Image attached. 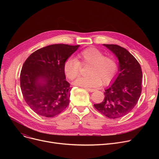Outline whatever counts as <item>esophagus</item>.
Returning a JSON list of instances; mask_svg holds the SVG:
<instances>
[{"instance_id": "34e87169", "label": "esophagus", "mask_w": 159, "mask_h": 159, "mask_svg": "<svg viewBox=\"0 0 159 159\" xmlns=\"http://www.w3.org/2000/svg\"><path fill=\"white\" fill-rule=\"evenodd\" d=\"M87 91H89V92H94V91H95V89H92V88H86Z\"/></svg>"}]
</instances>
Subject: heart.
<instances>
[{"mask_svg":"<svg viewBox=\"0 0 159 159\" xmlns=\"http://www.w3.org/2000/svg\"><path fill=\"white\" fill-rule=\"evenodd\" d=\"M78 61L69 58L64 64L66 77L73 80L77 78L80 73L82 65L90 64L88 69V76L80 77L74 82L76 86L92 88L109 84L113 79L118 70L116 61L111 57L104 56L98 49L91 47L83 50L77 55Z\"/></svg>","mask_w":159,"mask_h":159,"instance_id":"heart-1","label":"heart"}]
</instances>
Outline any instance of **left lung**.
I'll use <instances>...</instances> for the list:
<instances>
[{
    "mask_svg": "<svg viewBox=\"0 0 159 159\" xmlns=\"http://www.w3.org/2000/svg\"><path fill=\"white\" fill-rule=\"evenodd\" d=\"M118 58L119 72L113 84L105 89L104 99L94 104L110 119L127 115L137 104L142 91L143 72L140 64L127 49L116 44H103Z\"/></svg>",
    "mask_w": 159,
    "mask_h": 159,
    "instance_id": "8db88e82",
    "label": "left lung"
}]
</instances>
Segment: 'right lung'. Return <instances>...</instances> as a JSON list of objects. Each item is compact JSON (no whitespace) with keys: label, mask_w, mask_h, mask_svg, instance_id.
Listing matches in <instances>:
<instances>
[{"label":"right lung","mask_w":159,"mask_h":159,"mask_svg":"<svg viewBox=\"0 0 159 159\" xmlns=\"http://www.w3.org/2000/svg\"><path fill=\"white\" fill-rule=\"evenodd\" d=\"M79 46L49 45L33 52L24 62L20 75L22 93L37 114L53 117L68 106L71 88L66 80L64 64Z\"/></svg>","instance_id":"add662e5"}]
</instances>
